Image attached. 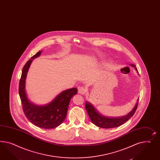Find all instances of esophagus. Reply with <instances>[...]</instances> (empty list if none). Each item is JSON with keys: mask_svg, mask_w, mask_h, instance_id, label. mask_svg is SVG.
<instances>
[{"mask_svg": "<svg viewBox=\"0 0 160 160\" xmlns=\"http://www.w3.org/2000/svg\"><path fill=\"white\" fill-rule=\"evenodd\" d=\"M86 92V90L84 87H78V92L81 94H84Z\"/></svg>", "mask_w": 160, "mask_h": 160, "instance_id": "obj_1", "label": "esophagus"}]
</instances>
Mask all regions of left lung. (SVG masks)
<instances>
[{
    "label": "left lung",
    "instance_id": "left-lung-1",
    "mask_svg": "<svg viewBox=\"0 0 160 160\" xmlns=\"http://www.w3.org/2000/svg\"><path fill=\"white\" fill-rule=\"evenodd\" d=\"M133 66L138 72V69L134 66V65ZM138 99L133 110L130 112L127 115H126L125 117H121V118H106L101 115L99 113H98V112L95 110L94 107L88 102L86 101L85 107L91 121L94 125L102 128L109 129V128H117L118 126H120L122 124L125 123L126 122L128 121L131 117H133V115H134V113L138 108Z\"/></svg>",
    "mask_w": 160,
    "mask_h": 160
}]
</instances>
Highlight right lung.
Wrapping results in <instances>:
<instances>
[{"label": "right lung", "mask_w": 160, "mask_h": 160, "mask_svg": "<svg viewBox=\"0 0 160 160\" xmlns=\"http://www.w3.org/2000/svg\"><path fill=\"white\" fill-rule=\"evenodd\" d=\"M37 52L24 66L19 82L18 92L22 101V110L28 120L35 126L43 129H53L60 125L66 117L70 99L77 94L78 89L73 88L62 92L49 104L37 106L30 102L27 97L25 82L28 70L32 59L41 55Z\"/></svg>", "instance_id": "obj_1"}]
</instances>
